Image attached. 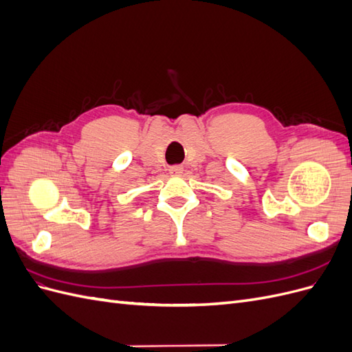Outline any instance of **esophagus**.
Here are the masks:
<instances>
[{
  "label": "esophagus",
  "instance_id": "34e87169",
  "mask_svg": "<svg viewBox=\"0 0 352 352\" xmlns=\"http://www.w3.org/2000/svg\"><path fill=\"white\" fill-rule=\"evenodd\" d=\"M168 172H170V175H175V176L182 175L184 173V167L182 166H173V167L168 168Z\"/></svg>",
  "mask_w": 352,
  "mask_h": 352
}]
</instances>
